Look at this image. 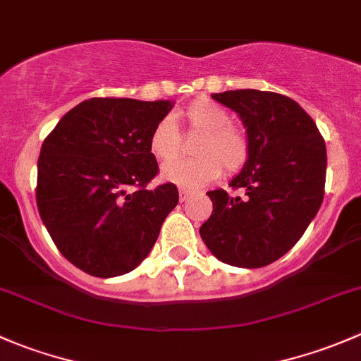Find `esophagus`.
<instances>
[{"label":"esophagus","instance_id":"1","mask_svg":"<svg viewBox=\"0 0 361 361\" xmlns=\"http://www.w3.org/2000/svg\"><path fill=\"white\" fill-rule=\"evenodd\" d=\"M190 195H192L190 190H185V188H181V190H180V201L185 202L188 197H190Z\"/></svg>","mask_w":361,"mask_h":361}]
</instances>
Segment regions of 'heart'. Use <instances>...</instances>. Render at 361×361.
Here are the masks:
<instances>
[{"mask_svg":"<svg viewBox=\"0 0 361 361\" xmlns=\"http://www.w3.org/2000/svg\"><path fill=\"white\" fill-rule=\"evenodd\" d=\"M192 130L201 133L194 145L195 159L178 160L162 167L160 178L176 187L194 190L211 183L221 174V163L227 173H235L245 166L250 155L248 137L241 129L228 126L231 116L209 99H197L178 113ZM181 137L176 122L164 116L152 129L148 148L159 162H169L180 154Z\"/></svg>","mask_w":361,"mask_h":361,"instance_id":"obj_1","label":"heart"}]
</instances>
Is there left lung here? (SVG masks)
<instances>
[{
    "mask_svg": "<svg viewBox=\"0 0 361 361\" xmlns=\"http://www.w3.org/2000/svg\"><path fill=\"white\" fill-rule=\"evenodd\" d=\"M211 97L238 113L250 155L228 183L245 197L207 192L213 213L199 234L224 264L264 267L293 248L322 206L325 141L300 104L281 94L243 89Z\"/></svg>",
    "mask_w": 361,
    "mask_h": 361,
    "instance_id": "left-lung-1",
    "label": "left lung"
}]
</instances>
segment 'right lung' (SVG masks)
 <instances>
[{
  "label": "right lung",
  "mask_w": 361,
  "mask_h": 361,
  "mask_svg": "<svg viewBox=\"0 0 361 361\" xmlns=\"http://www.w3.org/2000/svg\"><path fill=\"white\" fill-rule=\"evenodd\" d=\"M173 101L92 97L59 120L38 159L36 204L61 253L96 278L136 269L176 207L178 188L157 174L148 137Z\"/></svg>",
  "instance_id": "add662e5"
}]
</instances>
